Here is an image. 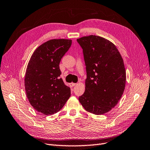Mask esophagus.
I'll return each instance as SVG.
<instances>
[{"label":"esophagus","mask_w":150,"mask_h":150,"mask_svg":"<svg viewBox=\"0 0 150 150\" xmlns=\"http://www.w3.org/2000/svg\"><path fill=\"white\" fill-rule=\"evenodd\" d=\"M75 85H76V83H70V87H74Z\"/></svg>","instance_id":"1"}]
</instances>
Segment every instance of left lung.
Instances as JSON below:
<instances>
[{"mask_svg":"<svg viewBox=\"0 0 150 150\" xmlns=\"http://www.w3.org/2000/svg\"><path fill=\"white\" fill-rule=\"evenodd\" d=\"M76 41L83 50L87 72L85 92L79 100L88 112L105 114L117 105L125 91L123 59L115 46L104 38L91 35Z\"/></svg>","mask_w":150,"mask_h":150,"instance_id":"1","label":"left lung"}]
</instances>
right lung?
Listing matches in <instances>:
<instances>
[{
    "instance_id": "add662e5",
    "label": "right lung",
    "mask_w": 150,
    "mask_h": 150,
    "mask_svg": "<svg viewBox=\"0 0 150 150\" xmlns=\"http://www.w3.org/2000/svg\"><path fill=\"white\" fill-rule=\"evenodd\" d=\"M70 40H51L40 46L30 59L24 85L29 103L45 115L57 113L71 95L62 78L59 63L70 48Z\"/></svg>"
}]
</instances>
